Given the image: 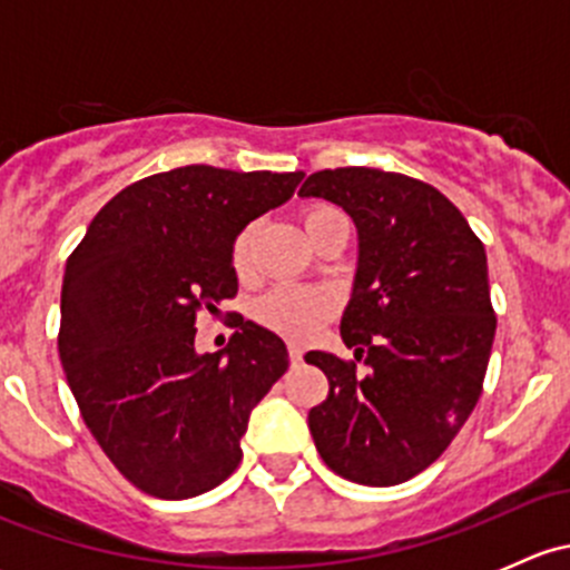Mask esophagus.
<instances>
[{
    "instance_id": "esophagus-1",
    "label": "esophagus",
    "mask_w": 570,
    "mask_h": 570,
    "mask_svg": "<svg viewBox=\"0 0 570 570\" xmlns=\"http://www.w3.org/2000/svg\"><path fill=\"white\" fill-rule=\"evenodd\" d=\"M289 361H292V366L303 364V350L297 347V344H289Z\"/></svg>"
}]
</instances>
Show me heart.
<instances>
[{"mask_svg":"<svg viewBox=\"0 0 570 570\" xmlns=\"http://www.w3.org/2000/svg\"><path fill=\"white\" fill-rule=\"evenodd\" d=\"M331 206L322 204L303 209V226H306V232H312L322 217L331 215ZM253 237H256V226H245L234 237L232 267L239 278H245L250 273ZM336 312L338 295L325 289V286H275L267 295L258 297L256 306H253V317H256L258 325L269 327L273 333L292 338V342H306V338H312Z\"/></svg>","mask_w":570,"mask_h":570,"instance_id":"obj_1","label":"heart"}]
</instances>
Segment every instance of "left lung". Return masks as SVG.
Listing matches in <instances>:
<instances>
[{"label": "left lung", "instance_id": "obj_1", "mask_svg": "<svg viewBox=\"0 0 570 570\" xmlns=\"http://www.w3.org/2000/svg\"><path fill=\"white\" fill-rule=\"evenodd\" d=\"M303 198L342 206L358 228V273L338 331L354 361L312 350L327 377L308 411L327 469L386 488L441 458L474 411L497 314L480 237L455 204L419 178L375 168L320 170Z\"/></svg>", "mask_w": 570, "mask_h": 570}]
</instances>
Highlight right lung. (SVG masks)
<instances>
[{"label": "right lung", "mask_w": 570, "mask_h": 570, "mask_svg": "<svg viewBox=\"0 0 570 570\" xmlns=\"http://www.w3.org/2000/svg\"><path fill=\"white\" fill-rule=\"evenodd\" d=\"M303 174L187 168L120 189L66 264L62 370L85 424L142 493L189 499L239 461L256 402L289 366L267 327L234 317L226 350L195 353V317L237 295L234 237Z\"/></svg>", "instance_id": "1"}]
</instances>
